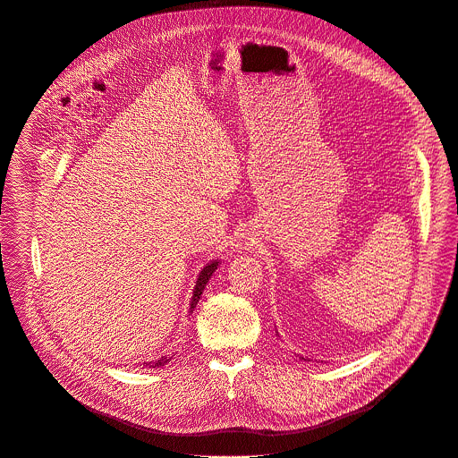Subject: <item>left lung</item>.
Returning <instances> with one entry per match:
<instances>
[{
	"instance_id": "obj_1",
	"label": "left lung",
	"mask_w": 458,
	"mask_h": 458,
	"mask_svg": "<svg viewBox=\"0 0 458 458\" xmlns=\"http://www.w3.org/2000/svg\"><path fill=\"white\" fill-rule=\"evenodd\" d=\"M300 359H305V357H300ZM305 360H307V359H305Z\"/></svg>"
}]
</instances>
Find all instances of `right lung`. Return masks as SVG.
Segmentation results:
<instances>
[{
    "label": "right lung",
    "instance_id": "add662e5",
    "mask_svg": "<svg viewBox=\"0 0 458 458\" xmlns=\"http://www.w3.org/2000/svg\"><path fill=\"white\" fill-rule=\"evenodd\" d=\"M218 263L220 261H211V263H208L204 268H202V272L199 274V280H197V285H195V291H193V300H191V312H193V309L197 307V303H199V300H200V296H202V293H204V289H206V285H208V282H209V278L213 276V272L216 270V267H218ZM171 359V357H169ZM167 357H162V359H158V360H155L153 362V369L155 367H164V362H167L169 360ZM146 367H148V362H144Z\"/></svg>",
    "mask_w": 458,
    "mask_h": 458
}]
</instances>
